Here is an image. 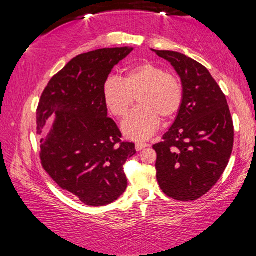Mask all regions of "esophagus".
Listing matches in <instances>:
<instances>
[{
  "mask_svg": "<svg viewBox=\"0 0 256 256\" xmlns=\"http://www.w3.org/2000/svg\"><path fill=\"white\" fill-rule=\"evenodd\" d=\"M146 146H149V144H146V142H136V151H141L142 149L146 148Z\"/></svg>",
  "mask_w": 256,
  "mask_h": 256,
  "instance_id": "esophagus-1",
  "label": "esophagus"
}]
</instances>
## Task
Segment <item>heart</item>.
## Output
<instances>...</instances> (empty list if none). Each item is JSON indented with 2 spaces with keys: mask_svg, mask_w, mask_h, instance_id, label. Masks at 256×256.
I'll return each mask as SVG.
<instances>
[{
  "mask_svg": "<svg viewBox=\"0 0 256 256\" xmlns=\"http://www.w3.org/2000/svg\"><path fill=\"white\" fill-rule=\"evenodd\" d=\"M104 100L116 118H123L138 98V106L124 120L125 136L146 140L158 128L160 120H170L184 100L183 84L175 73L151 62L128 68L124 76H110L102 86Z\"/></svg>",
  "mask_w": 256,
  "mask_h": 256,
  "instance_id": "obj_1",
  "label": "heart"
}]
</instances>
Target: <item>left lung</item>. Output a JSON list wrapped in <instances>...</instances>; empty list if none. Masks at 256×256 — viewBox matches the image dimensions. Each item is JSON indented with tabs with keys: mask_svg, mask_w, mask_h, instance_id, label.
I'll return each instance as SVG.
<instances>
[{
	"mask_svg": "<svg viewBox=\"0 0 256 256\" xmlns=\"http://www.w3.org/2000/svg\"><path fill=\"white\" fill-rule=\"evenodd\" d=\"M154 52L170 62L184 88L174 124L152 146L157 180L167 196L194 201L209 192L226 170L234 146L232 114L206 68L177 52Z\"/></svg>",
	"mask_w": 256,
	"mask_h": 256,
	"instance_id": "8db88e82",
	"label": "left lung"
}]
</instances>
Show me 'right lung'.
<instances>
[{
    "mask_svg": "<svg viewBox=\"0 0 256 256\" xmlns=\"http://www.w3.org/2000/svg\"><path fill=\"white\" fill-rule=\"evenodd\" d=\"M132 50L116 47L76 56L50 80L37 107L42 168L60 188L90 206L110 204L128 186L123 164L136 154V146L120 140L122 133L107 116L102 86Z\"/></svg>",
    "mask_w": 256,
    "mask_h": 256,
    "instance_id": "add662e5",
    "label": "right lung"
}]
</instances>
